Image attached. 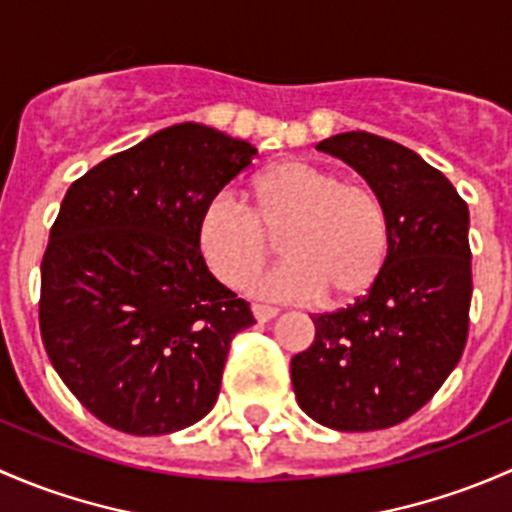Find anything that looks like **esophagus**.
Wrapping results in <instances>:
<instances>
[{
  "label": "esophagus",
  "instance_id": "1",
  "mask_svg": "<svg viewBox=\"0 0 512 512\" xmlns=\"http://www.w3.org/2000/svg\"><path fill=\"white\" fill-rule=\"evenodd\" d=\"M252 314H255L257 322H270V319H275L277 309L275 307H267V304H252Z\"/></svg>",
  "mask_w": 512,
  "mask_h": 512
}]
</instances>
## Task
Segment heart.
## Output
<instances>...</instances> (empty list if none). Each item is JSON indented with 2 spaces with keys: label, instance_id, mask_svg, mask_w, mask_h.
<instances>
[{
  "label": "heart",
  "instance_id": "b5f03b06",
  "mask_svg": "<svg viewBox=\"0 0 512 512\" xmlns=\"http://www.w3.org/2000/svg\"><path fill=\"white\" fill-rule=\"evenodd\" d=\"M252 208L232 193L213 195L198 218L205 265L227 287H242L265 262L270 237L287 257L250 282L262 299L342 302L376 282L389 252L384 200L364 183L304 160H282L255 175Z\"/></svg>",
  "mask_w": 512,
  "mask_h": 512
}]
</instances>
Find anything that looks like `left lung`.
Instances as JSON below:
<instances>
[{"instance_id":"8db88e82","label":"left lung","mask_w":512,"mask_h":512,"mask_svg":"<svg viewBox=\"0 0 512 512\" xmlns=\"http://www.w3.org/2000/svg\"><path fill=\"white\" fill-rule=\"evenodd\" d=\"M384 200L389 252L369 294L317 314L292 356L299 409L334 431H379L414 416L461 359L471 309L468 205L418 153L364 131L324 138Z\"/></svg>"}]
</instances>
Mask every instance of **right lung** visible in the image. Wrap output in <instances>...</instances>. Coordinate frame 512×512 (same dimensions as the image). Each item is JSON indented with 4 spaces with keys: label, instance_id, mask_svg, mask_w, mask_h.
Instances as JSON below:
<instances>
[{
    "label": "right lung",
    "instance_id": "1",
    "mask_svg": "<svg viewBox=\"0 0 512 512\" xmlns=\"http://www.w3.org/2000/svg\"><path fill=\"white\" fill-rule=\"evenodd\" d=\"M255 153L203 123H175L66 190L41 262V339L106 426L165 436L218 401L232 337L255 317L205 265L198 218Z\"/></svg>",
    "mask_w": 512,
    "mask_h": 512
}]
</instances>
